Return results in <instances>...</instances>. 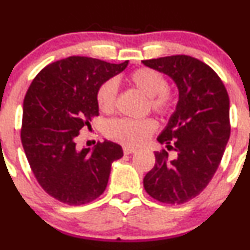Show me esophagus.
<instances>
[{
    "label": "esophagus",
    "instance_id": "obj_1",
    "mask_svg": "<svg viewBox=\"0 0 250 250\" xmlns=\"http://www.w3.org/2000/svg\"><path fill=\"white\" fill-rule=\"evenodd\" d=\"M135 151H137V148L132 147V146H123V152H125V155H130V153L135 152Z\"/></svg>",
    "mask_w": 250,
    "mask_h": 250
}]
</instances>
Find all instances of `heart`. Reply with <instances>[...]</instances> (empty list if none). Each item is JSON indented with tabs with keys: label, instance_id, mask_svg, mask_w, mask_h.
<instances>
[{
	"label": "heart",
	"instance_id": "heart-1",
	"mask_svg": "<svg viewBox=\"0 0 250 250\" xmlns=\"http://www.w3.org/2000/svg\"><path fill=\"white\" fill-rule=\"evenodd\" d=\"M129 82L141 93L148 97L150 106L160 115H169L175 105V94L167 87L166 77L157 70L141 67L134 70L128 77ZM117 99V82L107 80L97 92V103L103 112H112ZM157 129V122L153 118L132 120L118 118L107 123L106 133L111 139L125 145H141L146 143Z\"/></svg>",
	"mask_w": 250,
	"mask_h": 250
}]
</instances>
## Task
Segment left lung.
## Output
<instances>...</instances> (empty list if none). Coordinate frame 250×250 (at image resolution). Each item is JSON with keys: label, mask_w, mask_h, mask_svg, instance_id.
I'll list each match as a JSON object with an SVG mask.
<instances>
[{"label": "left lung", "mask_w": 250, "mask_h": 250, "mask_svg": "<svg viewBox=\"0 0 250 250\" xmlns=\"http://www.w3.org/2000/svg\"><path fill=\"white\" fill-rule=\"evenodd\" d=\"M143 64L169 76L179 90L176 109L157 138L176 156L169 158L166 150L155 152L156 163L144 178V188L162 203L188 202L211 180L230 138L228 90L210 66L188 55Z\"/></svg>", "instance_id": "8db88e82"}]
</instances>
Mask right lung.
Here are the masks:
<instances>
[{
    "label": "right lung",
    "instance_id": "add662e5",
    "mask_svg": "<svg viewBox=\"0 0 250 250\" xmlns=\"http://www.w3.org/2000/svg\"><path fill=\"white\" fill-rule=\"evenodd\" d=\"M87 57H69L47 65L34 78L22 104L20 137L29 165L49 196L70 206L99 197L111 165L123 156L118 144L105 140L93 150L76 138L99 116L97 92L127 67Z\"/></svg>",
    "mask_w": 250,
    "mask_h": 250
}]
</instances>
